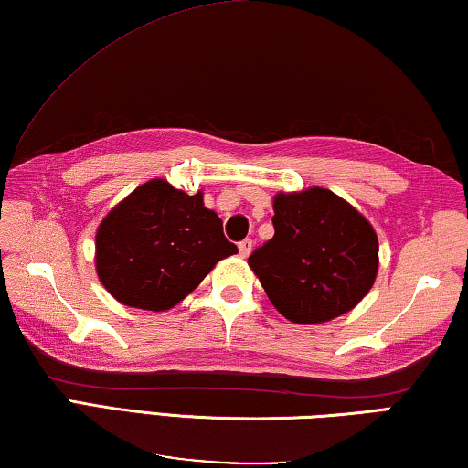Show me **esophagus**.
<instances>
[{"mask_svg": "<svg viewBox=\"0 0 468 468\" xmlns=\"http://www.w3.org/2000/svg\"><path fill=\"white\" fill-rule=\"evenodd\" d=\"M250 251H251V239L239 241V254H241V258H248Z\"/></svg>", "mask_w": 468, "mask_h": 468, "instance_id": "obj_1", "label": "esophagus"}]
</instances>
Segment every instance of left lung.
Wrapping results in <instances>:
<instances>
[{
  "instance_id": "8db88e82",
  "label": "left lung",
  "mask_w": 468,
  "mask_h": 468,
  "mask_svg": "<svg viewBox=\"0 0 468 468\" xmlns=\"http://www.w3.org/2000/svg\"><path fill=\"white\" fill-rule=\"evenodd\" d=\"M272 210V239L248 258L272 306L298 324L350 313L379 269L370 222L323 187L277 194Z\"/></svg>"
}]
</instances>
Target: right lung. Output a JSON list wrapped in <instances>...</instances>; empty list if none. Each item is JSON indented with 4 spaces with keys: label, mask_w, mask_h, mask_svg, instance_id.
Wrapping results in <instances>:
<instances>
[{
    "label": "right lung",
    "mask_w": 468,
    "mask_h": 468,
    "mask_svg": "<svg viewBox=\"0 0 468 468\" xmlns=\"http://www.w3.org/2000/svg\"><path fill=\"white\" fill-rule=\"evenodd\" d=\"M237 254L222 220L204 206L202 191L187 196L152 179L108 212L95 235L101 285L124 306L173 308L222 258Z\"/></svg>",
    "instance_id": "obj_1"
}]
</instances>
